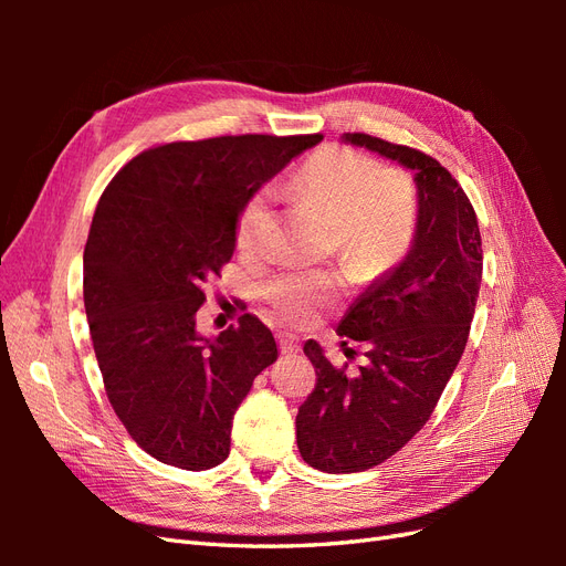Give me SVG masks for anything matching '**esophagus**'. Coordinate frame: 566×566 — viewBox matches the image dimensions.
<instances>
[{
    "label": "esophagus",
    "mask_w": 566,
    "mask_h": 566,
    "mask_svg": "<svg viewBox=\"0 0 566 566\" xmlns=\"http://www.w3.org/2000/svg\"><path fill=\"white\" fill-rule=\"evenodd\" d=\"M279 347L283 354H297L300 352V339L295 335H279Z\"/></svg>",
    "instance_id": "obj_1"
}]
</instances>
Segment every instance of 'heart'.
<instances>
[{
  "label": "heart",
  "mask_w": 566,
  "mask_h": 566,
  "mask_svg": "<svg viewBox=\"0 0 566 566\" xmlns=\"http://www.w3.org/2000/svg\"><path fill=\"white\" fill-rule=\"evenodd\" d=\"M295 191L335 224L337 250L358 269L380 271L401 262L418 229L416 184L397 167L364 150L331 144L306 158L293 179ZM273 227V191L256 188L235 219V245L264 252ZM337 281L323 271H285L266 283L264 297L276 316L304 325L335 300Z\"/></svg>",
  "instance_id": "b5f03b06"
}]
</instances>
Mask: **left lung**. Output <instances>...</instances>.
<instances>
[{
  "label": "left lung",
  "instance_id": "left-lung-1",
  "mask_svg": "<svg viewBox=\"0 0 566 566\" xmlns=\"http://www.w3.org/2000/svg\"><path fill=\"white\" fill-rule=\"evenodd\" d=\"M345 142L416 169L418 229L406 260L375 281L337 328L368 347V364L349 375L314 339L304 345L316 385L295 420L297 449L306 465L331 474L380 465L422 430L468 345L482 283L476 214L449 169L364 132Z\"/></svg>",
  "mask_w": 566,
  "mask_h": 566
}]
</instances>
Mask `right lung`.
Listing matches in <instances>:
<instances>
[{
    "instance_id": "1",
    "label": "right lung",
    "mask_w": 566,
    "mask_h": 566,
    "mask_svg": "<svg viewBox=\"0 0 566 566\" xmlns=\"http://www.w3.org/2000/svg\"><path fill=\"white\" fill-rule=\"evenodd\" d=\"M321 139L229 134L153 146L96 205L84 245L94 354L115 416L165 465L200 472L224 462L233 413L276 361V339L256 316L208 339L196 314L233 256L243 202Z\"/></svg>"
}]
</instances>
